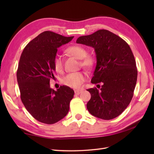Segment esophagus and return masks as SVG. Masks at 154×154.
I'll return each instance as SVG.
<instances>
[{"instance_id":"obj_1","label":"esophagus","mask_w":154,"mask_h":154,"mask_svg":"<svg viewBox=\"0 0 154 154\" xmlns=\"http://www.w3.org/2000/svg\"><path fill=\"white\" fill-rule=\"evenodd\" d=\"M83 92V90L82 89H77L75 91V93L76 94H79L80 93H81Z\"/></svg>"}]
</instances>
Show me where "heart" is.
<instances>
[{
	"label": "heart",
	"mask_w": 154,
	"mask_h": 154,
	"mask_svg": "<svg viewBox=\"0 0 154 154\" xmlns=\"http://www.w3.org/2000/svg\"><path fill=\"white\" fill-rule=\"evenodd\" d=\"M65 52L71 56L80 60V64L83 67L90 69L94 66V62H95L94 58L92 55L87 54V50L83 46L78 45H71L66 49ZM54 66L55 70L58 73L63 72V61L58 55L54 58ZM85 78L86 74L84 72H75V73H71L67 75L63 79L62 82L67 87L79 88L83 83Z\"/></svg>",
	"instance_id": "heart-1"
}]
</instances>
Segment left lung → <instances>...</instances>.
I'll return each mask as SVG.
<instances>
[{
  "label": "left lung",
  "instance_id": "obj_1",
  "mask_svg": "<svg viewBox=\"0 0 154 154\" xmlns=\"http://www.w3.org/2000/svg\"><path fill=\"white\" fill-rule=\"evenodd\" d=\"M76 42L94 49L97 65L91 83H102L99 91L97 88L87 89L91 94L87 104L88 110L103 120L119 116L132 99L138 75L129 45L106 30L81 36Z\"/></svg>",
  "mask_w": 154,
  "mask_h": 154
}]
</instances>
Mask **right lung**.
<instances>
[{"label": "right lung", "mask_w": 154, "mask_h": 154, "mask_svg": "<svg viewBox=\"0 0 154 154\" xmlns=\"http://www.w3.org/2000/svg\"><path fill=\"white\" fill-rule=\"evenodd\" d=\"M73 38L45 31L29 42L21 54L16 72L20 98L29 113L40 122L56 123L69 110L74 91L64 85L55 91L50 81L55 79L54 60L57 48Z\"/></svg>", "instance_id": "right-lung-1"}]
</instances>
